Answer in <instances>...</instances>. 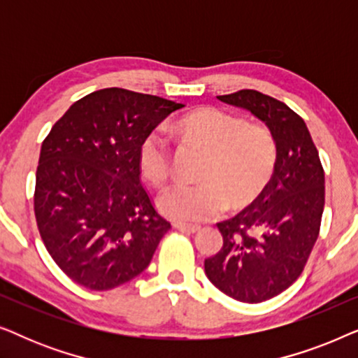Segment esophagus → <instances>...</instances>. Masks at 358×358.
<instances>
[{"label":"esophagus","mask_w":358,"mask_h":358,"mask_svg":"<svg viewBox=\"0 0 358 358\" xmlns=\"http://www.w3.org/2000/svg\"><path fill=\"white\" fill-rule=\"evenodd\" d=\"M173 227L176 229H179V231H184V233H197L200 231V227L199 224H187V223H174Z\"/></svg>","instance_id":"esophagus-1"}]
</instances>
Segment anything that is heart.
Instances as JSON below:
<instances>
[{
	"mask_svg": "<svg viewBox=\"0 0 358 358\" xmlns=\"http://www.w3.org/2000/svg\"><path fill=\"white\" fill-rule=\"evenodd\" d=\"M173 130L207 150L199 184L176 182L158 197V208L179 223L217 218L228 207L241 208L264 194L275 174L278 148L272 130L218 107H200L180 117ZM143 178L164 184L173 171L168 130L155 127L138 146Z\"/></svg>",
	"mask_w": 358,
	"mask_h": 358,
	"instance_id": "b5f03b06",
	"label": "heart"
}]
</instances>
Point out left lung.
Here are the masks:
<instances>
[{
    "label": "left lung",
    "mask_w": 358,
    "mask_h": 358,
    "mask_svg": "<svg viewBox=\"0 0 358 358\" xmlns=\"http://www.w3.org/2000/svg\"><path fill=\"white\" fill-rule=\"evenodd\" d=\"M266 122L277 140L275 174L257 200L217 223L223 246L205 259L215 287L243 303L287 290L305 268L321 228L324 169L305 120L282 101L254 90L218 96Z\"/></svg>",
    "instance_id": "8db88e82"
}]
</instances>
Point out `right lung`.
Instances as JSON below:
<instances>
[{"mask_svg":"<svg viewBox=\"0 0 358 358\" xmlns=\"http://www.w3.org/2000/svg\"><path fill=\"white\" fill-rule=\"evenodd\" d=\"M182 107L106 87L76 101L45 136L34 212L48 254L73 282L112 290L148 267L171 223L141 184L138 146Z\"/></svg>","mask_w":358,"mask_h":358,"instance_id":"obj_1","label":"right lung"}]
</instances>
